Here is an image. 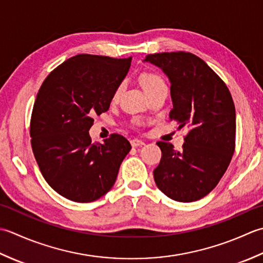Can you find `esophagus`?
Instances as JSON below:
<instances>
[{"label": "esophagus", "mask_w": 263, "mask_h": 263, "mask_svg": "<svg viewBox=\"0 0 263 263\" xmlns=\"http://www.w3.org/2000/svg\"><path fill=\"white\" fill-rule=\"evenodd\" d=\"M130 144H132L133 147H136V146H142V145H144V142L141 141V139L134 138V139H132V141H130Z\"/></svg>", "instance_id": "esophagus-1"}]
</instances>
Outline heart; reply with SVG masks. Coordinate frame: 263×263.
<instances>
[{
	"instance_id": "heart-1",
	"label": "heart",
	"mask_w": 263,
	"mask_h": 263,
	"mask_svg": "<svg viewBox=\"0 0 263 263\" xmlns=\"http://www.w3.org/2000/svg\"><path fill=\"white\" fill-rule=\"evenodd\" d=\"M139 83H141L143 89L145 90V93L147 95L154 93L155 90H158L160 88H162L165 86V84L163 82V79L159 76V74L154 73V72H144L141 74L139 77ZM122 89V84H119L115 89L114 95H112V99L117 100L118 96H119L120 92Z\"/></svg>"
}]
</instances>
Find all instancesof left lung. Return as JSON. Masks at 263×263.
Returning a JSON list of instances; mask_svg holds the SVG:
<instances>
[{
  "label": "left lung",
  "mask_w": 263,
  "mask_h": 263,
  "mask_svg": "<svg viewBox=\"0 0 263 263\" xmlns=\"http://www.w3.org/2000/svg\"><path fill=\"white\" fill-rule=\"evenodd\" d=\"M161 68L171 86L170 120L189 128L181 151L158 142L162 157L153 170L159 190L178 202L208 195L226 173L235 151L236 114L226 84L208 64L190 52L146 55Z\"/></svg>",
  "instance_id": "obj_1"
}]
</instances>
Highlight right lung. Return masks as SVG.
<instances>
[{"instance_id": "1", "label": "right lung", "mask_w": 263, "mask_h": 263, "mask_svg": "<svg viewBox=\"0 0 263 263\" xmlns=\"http://www.w3.org/2000/svg\"><path fill=\"white\" fill-rule=\"evenodd\" d=\"M132 57L78 54L58 66L43 82L30 118L31 148L41 173L66 199L88 203L114 186L130 143L119 135L92 143L95 115L110 108L129 70Z\"/></svg>"}]
</instances>
